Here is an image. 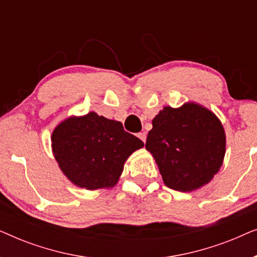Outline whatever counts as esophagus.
<instances>
[{
	"label": "esophagus",
	"mask_w": 257,
	"mask_h": 257,
	"mask_svg": "<svg viewBox=\"0 0 257 257\" xmlns=\"http://www.w3.org/2000/svg\"><path fill=\"white\" fill-rule=\"evenodd\" d=\"M138 138L142 140V142L145 143L146 142V132H140L138 133Z\"/></svg>",
	"instance_id": "1"
}]
</instances>
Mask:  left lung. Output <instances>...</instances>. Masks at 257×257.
<instances>
[{
    "instance_id": "obj_1",
    "label": "left lung",
    "mask_w": 257,
    "mask_h": 257,
    "mask_svg": "<svg viewBox=\"0 0 257 257\" xmlns=\"http://www.w3.org/2000/svg\"><path fill=\"white\" fill-rule=\"evenodd\" d=\"M152 125L145 147L167 187L196 191L220 171L226 153V133L214 112L188 101L177 108L165 106Z\"/></svg>"
}]
</instances>
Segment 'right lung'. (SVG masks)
Returning <instances> with one entry per match:
<instances>
[{
	"label": "right lung",
	"mask_w": 257,
	"mask_h": 257,
	"mask_svg": "<svg viewBox=\"0 0 257 257\" xmlns=\"http://www.w3.org/2000/svg\"><path fill=\"white\" fill-rule=\"evenodd\" d=\"M144 143L120 121L96 112L71 115L56 126L51 149L63 174L77 187L94 191L117 185L124 164Z\"/></svg>",
	"instance_id": "right-lung-1"
}]
</instances>
